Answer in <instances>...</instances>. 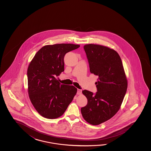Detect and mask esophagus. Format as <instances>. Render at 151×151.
<instances>
[{"label":"esophagus","instance_id":"34e87169","mask_svg":"<svg viewBox=\"0 0 151 151\" xmlns=\"http://www.w3.org/2000/svg\"><path fill=\"white\" fill-rule=\"evenodd\" d=\"M81 92H82V90H80V89H78L77 90V94H78V95L81 94Z\"/></svg>","mask_w":151,"mask_h":151}]
</instances>
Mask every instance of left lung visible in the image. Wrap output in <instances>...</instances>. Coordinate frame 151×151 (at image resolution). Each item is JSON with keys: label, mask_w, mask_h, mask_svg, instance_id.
Wrapping results in <instances>:
<instances>
[{"label": "left lung", "mask_w": 151, "mask_h": 151, "mask_svg": "<svg viewBox=\"0 0 151 151\" xmlns=\"http://www.w3.org/2000/svg\"><path fill=\"white\" fill-rule=\"evenodd\" d=\"M90 72L98 77L95 94L83 91L87 99L86 106L81 109L83 119L98 125L112 118L119 111L127 88V80L122 59L116 52L96 44L83 46Z\"/></svg>", "instance_id": "1"}]
</instances>
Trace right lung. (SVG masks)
Returning <instances> with one entry per match:
<instances>
[{"label":"right lung","mask_w":151,"mask_h":151,"mask_svg":"<svg viewBox=\"0 0 151 151\" xmlns=\"http://www.w3.org/2000/svg\"><path fill=\"white\" fill-rule=\"evenodd\" d=\"M79 47L72 44L45 45L30 62L27 73L29 98L43 117H60L76 94L75 87L61 84L55 77L64 71L65 55Z\"/></svg>","instance_id":"add662e5"}]
</instances>
